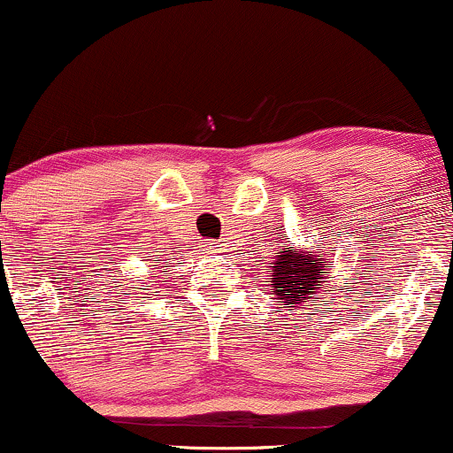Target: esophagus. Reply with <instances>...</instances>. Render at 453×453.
Wrapping results in <instances>:
<instances>
[{"instance_id":"34e87169","label":"esophagus","mask_w":453,"mask_h":453,"mask_svg":"<svg viewBox=\"0 0 453 453\" xmlns=\"http://www.w3.org/2000/svg\"><path fill=\"white\" fill-rule=\"evenodd\" d=\"M221 247H223V244H219V242H211V244H209V251H212V253H219V251H221Z\"/></svg>"}]
</instances>
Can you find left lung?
I'll return each mask as SVG.
<instances>
[{
    "mask_svg": "<svg viewBox=\"0 0 453 453\" xmlns=\"http://www.w3.org/2000/svg\"><path fill=\"white\" fill-rule=\"evenodd\" d=\"M327 268L330 266H327L324 251H300L289 244L285 249H279V256L274 257L273 266L268 270L277 300H283L288 304V311L304 306L309 298H313L317 285L324 280L321 270Z\"/></svg>",
    "mask_w": 453,
    "mask_h": 453,
    "instance_id": "8db88e82",
    "label": "left lung"
}]
</instances>
